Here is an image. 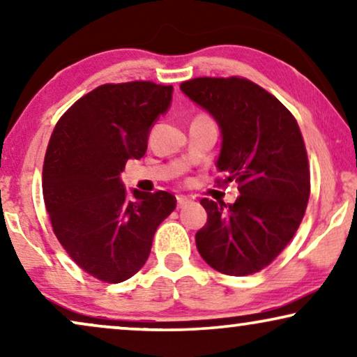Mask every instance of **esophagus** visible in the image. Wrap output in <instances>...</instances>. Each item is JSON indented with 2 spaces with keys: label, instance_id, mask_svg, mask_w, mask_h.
Masks as SVG:
<instances>
[{
  "label": "esophagus",
  "instance_id": "34e87169",
  "mask_svg": "<svg viewBox=\"0 0 357 357\" xmlns=\"http://www.w3.org/2000/svg\"><path fill=\"white\" fill-rule=\"evenodd\" d=\"M192 203V199L187 198V197H182V195H178L177 197V208H183L187 206V204Z\"/></svg>",
  "mask_w": 357,
  "mask_h": 357
}]
</instances>
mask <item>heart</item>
Returning <instances> with one entry per match:
<instances>
[{
  "label": "heart",
  "mask_w": 357,
  "mask_h": 357,
  "mask_svg": "<svg viewBox=\"0 0 357 357\" xmlns=\"http://www.w3.org/2000/svg\"><path fill=\"white\" fill-rule=\"evenodd\" d=\"M197 116H208L206 114H199V115H197ZM197 116H195V119H197Z\"/></svg>",
  "instance_id": "1"
}]
</instances>
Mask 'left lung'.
I'll return each mask as SVG.
<instances>
[{
    "label": "left lung",
    "instance_id": "1",
    "mask_svg": "<svg viewBox=\"0 0 357 357\" xmlns=\"http://www.w3.org/2000/svg\"><path fill=\"white\" fill-rule=\"evenodd\" d=\"M185 94L221 126L219 187L237 185L236 203L203 198L208 221L197 232L203 260L247 276L266 268L294 237L310 195V170L297 120L275 96L245 77H195Z\"/></svg>",
    "mask_w": 357,
    "mask_h": 357
}]
</instances>
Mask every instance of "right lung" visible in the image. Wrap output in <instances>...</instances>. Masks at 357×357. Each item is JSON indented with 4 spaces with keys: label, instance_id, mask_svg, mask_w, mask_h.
Segmentation results:
<instances>
[{
    "label": "right lung",
    "instance_id": "add662e5",
    "mask_svg": "<svg viewBox=\"0 0 357 357\" xmlns=\"http://www.w3.org/2000/svg\"><path fill=\"white\" fill-rule=\"evenodd\" d=\"M172 86L153 81L102 84L76 100L55 125L43 160V202L53 232L87 275L116 284L148 260L159 224L177 199L135 190L120 174L143 158L154 120L167 110Z\"/></svg>",
    "mask_w": 357,
    "mask_h": 357
}]
</instances>
